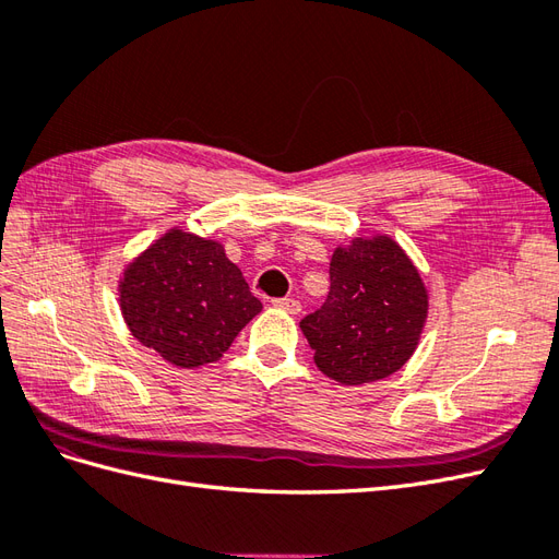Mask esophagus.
<instances>
[{
    "instance_id": "34e87169",
    "label": "esophagus",
    "mask_w": 559,
    "mask_h": 559,
    "mask_svg": "<svg viewBox=\"0 0 559 559\" xmlns=\"http://www.w3.org/2000/svg\"><path fill=\"white\" fill-rule=\"evenodd\" d=\"M273 306L282 308L284 312H289V314H298L300 312V302L296 298H275Z\"/></svg>"
}]
</instances>
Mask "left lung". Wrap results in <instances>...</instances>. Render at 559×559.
Wrapping results in <instances>:
<instances>
[{"instance_id":"8db88e82","label":"left lung","mask_w":559,"mask_h":559,"mask_svg":"<svg viewBox=\"0 0 559 559\" xmlns=\"http://www.w3.org/2000/svg\"><path fill=\"white\" fill-rule=\"evenodd\" d=\"M324 306L300 321L321 373L343 384L382 380L413 357L427 319V289L392 238L333 251Z\"/></svg>"}]
</instances>
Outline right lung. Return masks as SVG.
Instances as JSON below:
<instances>
[{
    "label": "right lung",
    "mask_w": 559,
    "mask_h": 559,
    "mask_svg": "<svg viewBox=\"0 0 559 559\" xmlns=\"http://www.w3.org/2000/svg\"><path fill=\"white\" fill-rule=\"evenodd\" d=\"M261 308L224 247L183 230L165 233L121 282L132 335L179 368L216 361Z\"/></svg>",
    "instance_id": "1"
}]
</instances>
